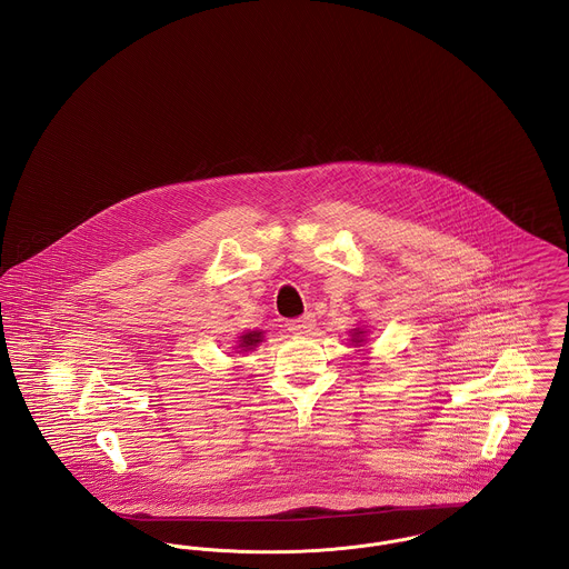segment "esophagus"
I'll return each mask as SVG.
<instances>
[{
  "instance_id": "34e87169",
  "label": "esophagus",
  "mask_w": 569,
  "mask_h": 569,
  "mask_svg": "<svg viewBox=\"0 0 569 569\" xmlns=\"http://www.w3.org/2000/svg\"><path fill=\"white\" fill-rule=\"evenodd\" d=\"M313 329H316V318H313V313H305L301 318L288 322V331H292V333L309 335Z\"/></svg>"
}]
</instances>
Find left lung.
<instances>
[{"label": "left lung", "mask_w": 569, "mask_h": 569, "mask_svg": "<svg viewBox=\"0 0 569 569\" xmlns=\"http://www.w3.org/2000/svg\"><path fill=\"white\" fill-rule=\"evenodd\" d=\"M350 333H352V339H350V341H352L355 346H361V341H363V335H366V331H363V329H352Z\"/></svg>", "instance_id": "8db88e82"}]
</instances>
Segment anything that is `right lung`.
Segmentation results:
<instances>
[{
    "instance_id": "1",
    "label": "right lung",
    "mask_w": 569,
    "mask_h": 569,
    "mask_svg": "<svg viewBox=\"0 0 569 569\" xmlns=\"http://www.w3.org/2000/svg\"><path fill=\"white\" fill-rule=\"evenodd\" d=\"M264 339V335H262V331H249V333L240 335L238 337V346L236 348H240V352H247V350H253L260 341Z\"/></svg>"
}]
</instances>
